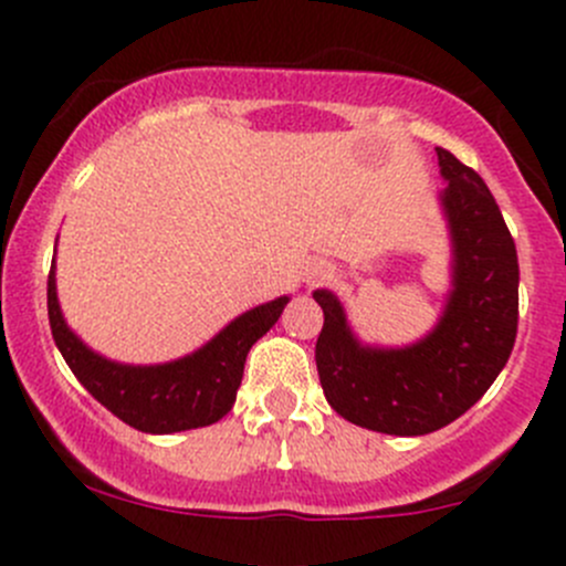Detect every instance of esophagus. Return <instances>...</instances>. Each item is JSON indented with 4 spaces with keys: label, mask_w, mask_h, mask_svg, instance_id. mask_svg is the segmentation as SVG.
Wrapping results in <instances>:
<instances>
[{
    "label": "esophagus",
    "mask_w": 566,
    "mask_h": 566,
    "mask_svg": "<svg viewBox=\"0 0 566 566\" xmlns=\"http://www.w3.org/2000/svg\"><path fill=\"white\" fill-rule=\"evenodd\" d=\"M328 276H331V271H328V265H325V262H312V265L304 271V282L306 284L323 282V279H328Z\"/></svg>",
    "instance_id": "esophagus-1"
}]
</instances>
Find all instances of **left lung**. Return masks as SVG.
<instances>
[{
	"mask_svg": "<svg viewBox=\"0 0 566 566\" xmlns=\"http://www.w3.org/2000/svg\"><path fill=\"white\" fill-rule=\"evenodd\" d=\"M438 191L452 262L438 323L410 345H367L345 304L315 290L325 323L315 361L325 399L342 419L386 436H427L460 419L493 386L517 336V251L484 180L443 147Z\"/></svg>",
	"mask_w": 566,
	"mask_h": 566,
	"instance_id": "1",
	"label": "left lung"
}]
</instances>
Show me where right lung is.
<instances>
[{
    "label": "right lung",
    "instance_id": "right-lung-1",
    "mask_svg": "<svg viewBox=\"0 0 566 566\" xmlns=\"http://www.w3.org/2000/svg\"><path fill=\"white\" fill-rule=\"evenodd\" d=\"M287 304L290 295H279L243 312L213 339L175 361L123 364L84 345L65 323L56 298V260L49 273L51 334L71 373L117 419L150 436H172L224 419L235 405L251 345L273 328Z\"/></svg>",
    "mask_w": 566,
    "mask_h": 566
}]
</instances>
